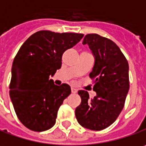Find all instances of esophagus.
I'll return each instance as SVG.
<instances>
[{"mask_svg": "<svg viewBox=\"0 0 146 146\" xmlns=\"http://www.w3.org/2000/svg\"><path fill=\"white\" fill-rule=\"evenodd\" d=\"M71 91H72V93H76V92H78L77 89H75L74 88H71Z\"/></svg>", "mask_w": 146, "mask_h": 146, "instance_id": "obj_1", "label": "esophagus"}]
</instances>
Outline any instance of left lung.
Instances as JSON below:
<instances>
[{
	"mask_svg": "<svg viewBox=\"0 0 146 146\" xmlns=\"http://www.w3.org/2000/svg\"><path fill=\"white\" fill-rule=\"evenodd\" d=\"M82 44L89 46L95 58L89 77L93 80V91L97 95L91 99L87 91H78L82 102L75 110V116L82 126L101 131L112 124L124 107L130 88L129 65L111 39L88 34Z\"/></svg>",
	"mask_w": 146,
	"mask_h": 146,
	"instance_id": "8db88e82",
	"label": "left lung"
}]
</instances>
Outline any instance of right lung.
Segmentation results:
<instances>
[{
    "label": "right lung",
    "instance_id": "1",
    "mask_svg": "<svg viewBox=\"0 0 146 146\" xmlns=\"http://www.w3.org/2000/svg\"><path fill=\"white\" fill-rule=\"evenodd\" d=\"M82 34L41 30L22 44L14 58L10 97L17 117L25 127L44 131L56 122L59 107L70 93L69 85H54V76L62 66V55L77 44Z\"/></svg>",
    "mask_w": 146,
    "mask_h": 146
}]
</instances>
